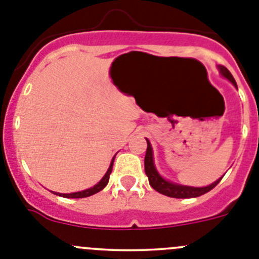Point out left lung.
Returning <instances> with one entry per match:
<instances>
[{
	"label": "left lung",
	"mask_w": 259,
	"mask_h": 259,
	"mask_svg": "<svg viewBox=\"0 0 259 259\" xmlns=\"http://www.w3.org/2000/svg\"><path fill=\"white\" fill-rule=\"evenodd\" d=\"M220 72L224 77H226L230 82H232L235 87L236 86V82H235L234 77L230 73V70L225 66L220 65ZM148 142V149H146L145 154V173L149 179V184L153 187L154 190H156L158 193L163 194V195H167L169 198H179V199H186V198H196V196H200L203 194L208 193L213 187H215L218 185V182L221 181L222 177L220 180H217L215 182H213L212 185L207 187H190V186H181V185L172 184V182L165 181L164 179L159 176V173L156 172L155 167H154L153 162V151H151V145L150 142L146 140Z\"/></svg>",
	"instance_id": "obj_1"
}]
</instances>
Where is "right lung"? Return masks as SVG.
Wrapping results in <instances>:
<instances>
[{
    "instance_id": "obj_1",
    "label": "right lung",
    "mask_w": 259,
    "mask_h": 259,
    "mask_svg": "<svg viewBox=\"0 0 259 259\" xmlns=\"http://www.w3.org/2000/svg\"><path fill=\"white\" fill-rule=\"evenodd\" d=\"M115 158V156H114ZM114 158L113 160H111V164L110 167H109L108 172L105 173V176L103 177V180H101L100 182L97 185H95L94 187H91V189H87V190H83V191H79V193H73V194H58V195L60 196H64V198H87V196H91L94 195V194L99 193V191H101V190L104 189V187L108 185L109 182V177H110V173H111V169H113V163H114Z\"/></svg>"
}]
</instances>
